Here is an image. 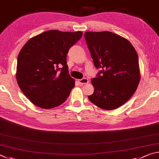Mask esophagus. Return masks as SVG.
Instances as JSON below:
<instances>
[{
  "label": "esophagus",
  "mask_w": 159,
  "mask_h": 159,
  "mask_svg": "<svg viewBox=\"0 0 159 159\" xmlns=\"http://www.w3.org/2000/svg\"><path fill=\"white\" fill-rule=\"evenodd\" d=\"M78 82H80V84H86L89 82V80L87 78H83L82 80H78Z\"/></svg>",
  "instance_id": "34e87169"
}]
</instances>
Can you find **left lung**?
Returning a JSON list of instances; mask_svg holds the SVG:
<instances>
[{"instance_id":"left-lung-1","label":"left lung","mask_w":159,"mask_h":159,"mask_svg":"<svg viewBox=\"0 0 159 159\" xmlns=\"http://www.w3.org/2000/svg\"><path fill=\"white\" fill-rule=\"evenodd\" d=\"M84 38L94 66L102 68L91 80L94 91L88 98L101 109H116L129 101L140 81L137 52L127 39L110 31L86 32Z\"/></svg>"}]
</instances>
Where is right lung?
I'll return each mask as SVG.
<instances>
[{"mask_svg": "<svg viewBox=\"0 0 159 159\" xmlns=\"http://www.w3.org/2000/svg\"><path fill=\"white\" fill-rule=\"evenodd\" d=\"M82 34L50 30L29 39L22 47L17 58L16 82L33 104L52 109L68 98L75 80L68 74L67 54Z\"/></svg>", "mask_w": 159, "mask_h": 159, "instance_id": "1", "label": "right lung"}]
</instances>
